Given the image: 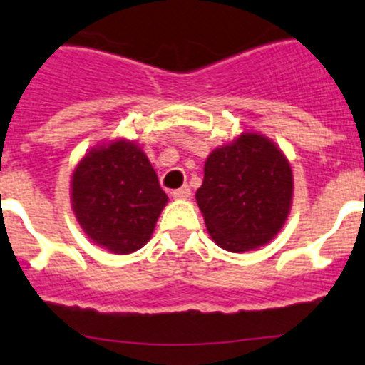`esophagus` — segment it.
<instances>
[{
  "instance_id": "1",
  "label": "esophagus",
  "mask_w": 365,
  "mask_h": 365,
  "mask_svg": "<svg viewBox=\"0 0 365 365\" xmlns=\"http://www.w3.org/2000/svg\"><path fill=\"white\" fill-rule=\"evenodd\" d=\"M171 196L175 197V200H187V197H190V189H189V185H183V187H180V189L173 190Z\"/></svg>"
}]
</instances>
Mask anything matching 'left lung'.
Here are the masks:
<instances>
[{
  "mask_svg": "<svg viewBox=\"0 0 365 365\" xmlns=\"http://www.w3.org/2000/svg\"><path fill=\"white\" fill-rule=\"evenodd\" d=\"M292 190L291 164L280 148L260 133H242L208 155L196 201L215 244L242 253L280 232Z\"/></svg>",
  "mask_w": 365,
  "mask_h": 365,
  "instance_id": "1",
  "label": "left lung"
}]
</instances>
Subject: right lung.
Listing matches in <instances>:
<instances>
[{"label": "right lung", "mask_w": 365, "mask_h": 365, "mask_svg": "<svg viewBox=\"0 0 365 365\" xmlns=\"http://www.w3.org/2000/svg\"><path fill=\"white\" fill-rule=\"evenodd\" d=\"M71 201L88 239L118 255L150 240L168 194L137 144L121 139L88 151L74 168Z\"/></svg>", "instance_id": "right-lung-1"}]
</instances>
